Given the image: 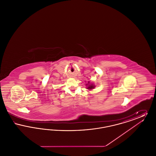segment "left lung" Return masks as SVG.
Returning a JSON list of instances; mask_svg holds the SVG:
<instances>
[{
    "instance_id": "8db88e82",
    "label": "left lung",
    "mask_w": 156,
    "mask_h": 156,
    "mask_svg": "<svg viewBox=\"0 0 156 156\" xmlns=\"http://www.w3.org/2000/svg\"><path fill=\"white\" fill-rule=\"evenodd\" d=\"M95 87L93 85H90L88 86V89H92V88H94Z\"/></svg>"
}]
</instances>
